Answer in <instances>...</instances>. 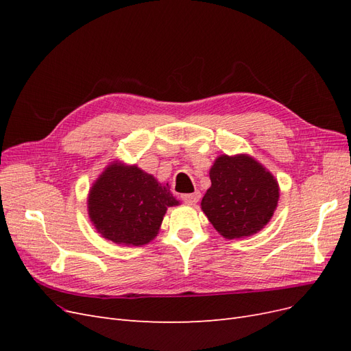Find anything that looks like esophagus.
Masks as SVG:
<instances>
[{
	"instance_id": "esophagus-1",
	"label": "esophagus",
	"mask_w": 351,
	"mask_h": 351,
	"mask_svg": "<svg viewBox=\"0 0 351 351\" xmlns=\"http://www.w3.org/2000/svg\"><path fill=\"white\" fill-rule=\"evenodd\" d=\"M182 199L189 205H195V204H197L199 199H200V192H195V193H190V195H183Z\"/></svg>"
}]
</instances>
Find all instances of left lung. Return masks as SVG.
Here are the masks:
<instances>
[{"mask_svg": "<svg viewBox=\"0 0 351 351\" xmlns=\"http://www.w3.org/2000/svg\"><path fill=\"white\" fill-rule=\"evenodd\" d=\"M209 178L210 187L200 206L222 237L253 236L271 221L280 187L256 159L246 154L221 155L210 167Z\"/></svg>", "mask_w": 351, "mask_h": 351, "instance_id": "8db88e82", "label": "left lung"}]
</instances>
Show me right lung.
Segmentation results:
<instances>
[{
    "label": "right lung",
    "mask_w": 351,
    "mask_h": 351,
    "mask_svg": "<svg viewBox=\"0 0 351 351\" xmlns=\"http://www.w3.org/2000/svg\"><path fill=\"white\" fill-rule=\"evenodd\" d=\"M180 202L137 165L112 161L92 184L88 212L99 234L124 246H143L154 240L167 208Z\"/></svg>",
    "instance_id": "obj_1"
}]
</instances>
